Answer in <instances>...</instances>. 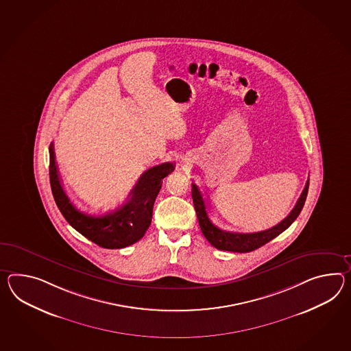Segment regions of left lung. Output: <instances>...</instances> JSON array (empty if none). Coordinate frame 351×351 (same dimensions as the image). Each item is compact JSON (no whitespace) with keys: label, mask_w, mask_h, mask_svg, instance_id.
Here are the masks:
<instances>
[{"label":"left lung","mask_w":351,"mask_h":351,"mask_svg":"<svg viewBox=\"0 0 351 351\" xmlns=\"http://www.w3.org/2000/svg\"><path fill=\"white\" fill-rule=\"evenodd\" d=\"M191 185H193V188H191L193 203L195 206L199 226H200V230L203 232L204 237L209 241V243L214 247L223 250V251L250 252V251H254L256 248L264 246L269 241L279 236L282 232L285 231L291 226V223L297 219V217L300 215V210L307 199L309 180L304 186V190L302 191L297 204L291 209V213L287 218H284L282 222L278 223L276 226H274L266 231L255 232V233L223 231L217 226H214L212 221L209 219V215L206 212V203L204 197L202 195V191L199 190L195 184H191Z\"/></svg>","instance_id":"1"}]
</instances>
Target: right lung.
I'll use <instances>...</instances> for the list:
<instances>
[{
    "label": "right lung",
    "mask_w": 351,
    "mask_h": 351,
    "mask_svg": "<svg viewBox=\"0 0 351 351\" xmlns=\"http://www.w3.org/2000/svg\"><path fill=\"white\" fill-rule=\"evenodd\" d=\"M173 170L175 165L171 162L148 169L129 193L124 206L95 217L80 212L69 200L60 182L53 143L49 145V179L56 204L76 231L104 248L127 247L145 236L152 221L154 200L161 190L162 180Z\"/></svg>",
    "instance_id": "add662e5"
}]
</instances>
